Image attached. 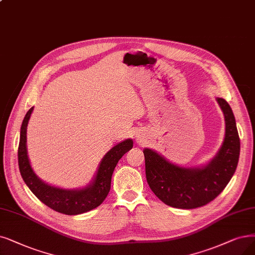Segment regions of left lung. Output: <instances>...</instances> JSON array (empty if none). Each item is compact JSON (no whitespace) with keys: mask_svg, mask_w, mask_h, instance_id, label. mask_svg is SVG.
Returning a JSON list of instances; mask_svg holds the SVG:
<instances>
[{"mask_svg":"<svg viewBox=\"0 0 255 255\" xmlns=\"http://www.w3.org/2000/svg\"><path fill=\"white\" fill-rule=\"evenodd\" d=\"M217 100L225 116V138L217 156L206 166L180 167L154 150H143L148 185L168 206L193 209L208 204L226 187L237 169L241 143L236 118L225 99Z\"/></svg>","mask_w":255,"mask_h":255,"instance_id":"obj_1","label":"left lung"}]
</instances>
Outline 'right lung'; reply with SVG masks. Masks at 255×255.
I'll return each instance as SVG.
<instances>
[{"label":"right lung","mask_w":255,"mask_h":255,"mask_svg":"<svg viewBox=\"0 0 255 255\" xmlns=\"http://www.w3.org/2000/svg\"><path fill=\"white\" fill-rule=\"evenodd\" d=\"M33 111L30 109L23 120L21 127V136L17 149V160L19 172L26 185L35 197L45 205L57 212L68 216L80 215L99 206L105 201L111 188V180L113 171L127 151L133 147V140L128 139L120 142L110 149L101 160L96 177L91 185L78 190H67L50 186L44 183L34 174L29 163L26 147L27 125Z\"/></svg>","instance_id":"1"}]
</instances>
